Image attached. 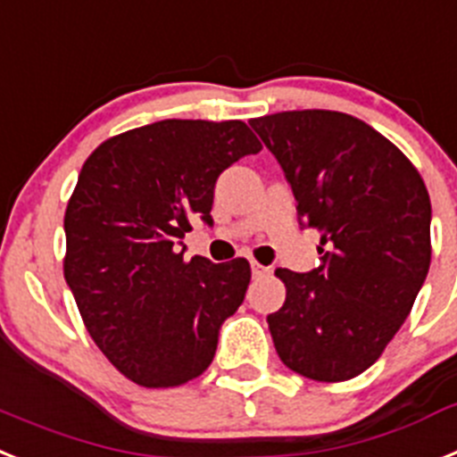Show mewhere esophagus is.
Returning a JSON list of instances; mask_svg holds the SVG:
<instances>
[{"mask_svg": "<svg viewBox=\"0 0 457 457\" xmlns=\"http://www.w3.org/2000/svg\"><path fill=\"white\" fill-rule=\"evenodd\" d=\"M252 275H254V277H266V275H270V268L261 266V263L252 261Z\"/></svg>", "mask_w": 457, "mask_h": 457, "instance_id": "34e87169", "label": "esophagus"}]
</instances>
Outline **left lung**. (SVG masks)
<instances>
[{"mask_svg": "<svg viewBox=\"0 0 457 457\" xmlns=\"http://www.w3.org/2000/svg\"><path fill=\"white\" fill-rule=\"evenodd\" d=\"M252 129L275 154L321 266L279 268L284 305L268 314L288 370L314 381L358 377L409 317L430 268V196L403 152L358 117L287 111Z\"/></svg>", "mask_w": 457, "mask_h": 457, "instance_id": "8db88e82", "label": "left lung"}]
</instances>
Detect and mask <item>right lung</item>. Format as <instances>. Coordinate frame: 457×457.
I'll return each instance as SVG.
<instances>
[{
  "mask_svg": "<svg viewBox=\"0 0 457 457\" xmlns=\"http://www.w3.org/2000/svg\"><path fill=\"white\" fill-rule=\"evenodd\" d=\"M261 143L245 122L162 120L101 143L64 214V279L85 328L134 384L170 388L212 362L243 305L249 263L185 261L194 221L212 226L217 178Z\"/></svg>",
  "mask_w": 457,
  "mask_h": 457,
  "instance_id": "right-lung-1",
  "label": "right lung"
}]
</instances>
